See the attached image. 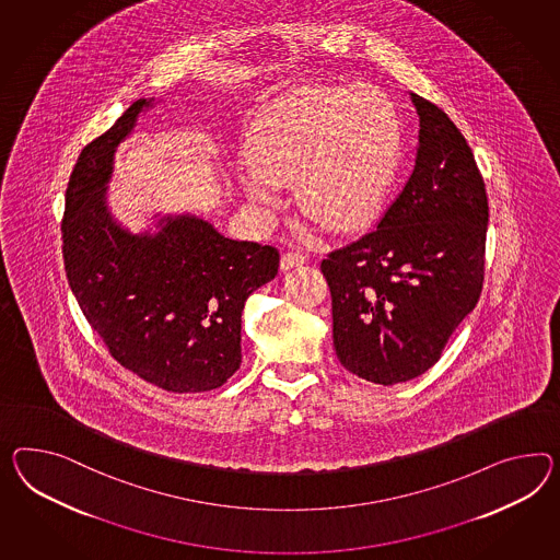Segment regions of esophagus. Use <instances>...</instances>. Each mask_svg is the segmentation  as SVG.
<instances>
[{"mask_svg": "<svg viewBox=\"0 0 560 560\" xmlns=\"http://www.w3.org/2000/svg\"><path fill=\"white\" fill-rule=\"evenodd\" d=\"M302 264H306V256H302L299 252H288L280 259V268L287 272V270H292V268H299Z\"/></svg>", "mask_w": 560, "mask_h": 560, "instance_id": "esophagus-1", "label": "esophagus"}]
</instances>
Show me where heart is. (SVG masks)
<instances>
[{"instance_id": "b5f03b06", "label": "heart", "mask_w": 560, "mask_h": 560, "mask_svg": "<svg viewBox=\"0 0 560 560\" xmlns=\"http://www.w3.org/2000/svg\"><path fill=\"white\" fill-rule=\"evenodd\" d=\"M396 105L372 85L316 86L278 103L245 142V197L270 213L294 187L302 215L330 231L368 223L400 164Z\"/></svg>"}]
</instances>
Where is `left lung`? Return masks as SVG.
Segmentation results:
<instances>
[{"label": "left lung", "instance_id": "left-lung-1", "mask_svg": "<svg viewBox=\"0 0 560 560\" xmlns=\"http://www.w3.org/2000/svg\"><path fill=\"white\" fill-rule=\"evenodd\" d=\"M420 119L415 171L377 230L320 264L332 345L345 370L394 386L432 368L483 288L488 195L448 115L410 93Z\"/></svg>", "mask_w": 560, "mask_h": 560}]
</instances>
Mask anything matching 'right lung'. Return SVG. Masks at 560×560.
Masks as SVG:
<instances>
[{
    "label": "right lung",
    "instance_id": "right-lung-1",
    "mask_svg": "<svg viewBox=\"0 0 560 560\" xmlns=\"http://www.w3.org/2000/svg\"><path fill=\"white\" fill-rule=\"evenodd\" d=\"M152 100H138L86 144L67 187L62 258L74 299L112 358L154 386H223L242 363L247 296L278 273L272 245L233 242L205 219L166 215L133 235L107 207L117 145Z\"/></svg>",
    "mask_w": 560,
    "mask_h": 560
}]
</instances>
